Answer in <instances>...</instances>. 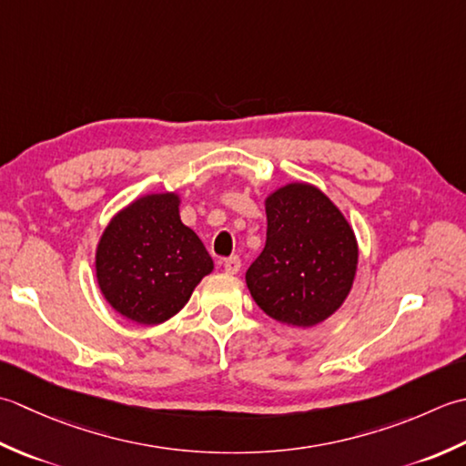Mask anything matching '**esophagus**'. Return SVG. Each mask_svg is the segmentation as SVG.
Masks as SVG:
<instances>
[{"instance_id": "1", "label": "esophagus", "mask_w": 466, "mask_h": 466, "mask_svg": "<svg viewBox=\"0 0 466 466\" xmlns=\"http://www.w3.org/2000/svg\"><path fill=\"white\" fill-rule=\"evenodd\" d=\"M221 268H223V271H225L227 275H235V273H239V269H241V259H239V258H229V259H225V261L221 263Z\"/></svg>"}]
</instances>
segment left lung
<instances>
[{"instance_id":"obj_1","label":"left lung","mask_w":466,"mask_h":466,"mask_svg":"<svg viewBox=\"0 0 466 466\" xmlns=\"http://www.w3.org/2000/svg\"><path fill=\"white\" fill-rule=\"evenodd\" d=\"M268 241L245 273L255 303L289 328H313L341 308L358 269L352 225L309 183H288L265 197Z\"/></svg>"}]
</instances>
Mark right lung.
Masks as SVG:
<instances>
[{
  "label": "right lung",
  "instance_id": "obj_1",
  "mask_svg": "<svg viewBox=\"0 0 466 466\" xmlns=\"http://www.w3.org/2000/svg\"><path fill=\"white\" fill-rule=\"evenodd\" d=\"M178 207L177 191L142 195L112 217L98 239L100 293L135 324L173 318L215 268L198 235L180 221Z\"/></svg>",
  "mask_w": 466,
  "mask_h": 466
}]
</instances>
